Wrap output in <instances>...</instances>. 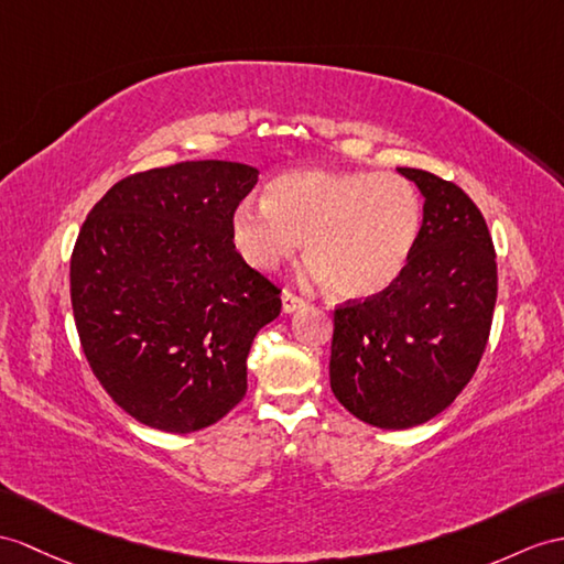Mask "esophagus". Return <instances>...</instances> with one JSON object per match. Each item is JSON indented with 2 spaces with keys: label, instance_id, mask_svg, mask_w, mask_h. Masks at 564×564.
Masks as SVG:
<instances>
[{
  "label": "esophagus",
  "instance_id": "34e87169",
  "mask_svg": "<svg viewBox=\"0 0 564 564\" xmlns=\"http://www.w3.org/2000/svg\"><path fill=\"white\" fill-rule=\"evenodd\" d=\"M301 306H304V299L296 296V294L290 292V290L282 292V311H284V313H294V311L301 308Z\"/></svg>",
  "mask_w": 564,
  "mask_h": 564
}]
</instances>
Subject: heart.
Masks as SVG:
<instances>
[{
  "label": "heart",
  "mask_w": 564,
  "mask_h": 564,
  "mask_svg": "<svg viewBox=\"0 0 564 564\" xmlns=\"http://www.w3.org/2000/svg\"><path fill=\"white\" fill-rule=\"evenodd\" d=\"M421 219L416 188L397 174L290 172L270 182L263 205H239L231 239L260 272L280 268L304 239L308 280L351 301L386 292L400 278Z\"/></svg>",
  "instance_id": "heart-1"
}]
</instances>
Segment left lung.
<instances>
[{"instance_id": "8db88e82", "label": "left lung", "mask_w": 564, "mask_h": 564, "mask_svg": "<svg viewBox=\"0 0 564 564\" xmlns=\"http://www.w3.org/2000/svg\"><path fill=\"white\" fill-rule=\"evenodd\" d=\"M423 194L409 263L386 292L335 306L329 388L349 414L402 431L447 409L486 351L498 299L496 246L464 191L397 167Z\"/></svg>"}]
</instances>
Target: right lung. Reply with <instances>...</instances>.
Listing matches in <instances>:
<instances>
[{
	"mask_svg": "<svg viewBox=\"0 0 564 564\" xmlns=\"http://www.w3.org/2000/svg\"><path fill=\"white\" fill-rule=\"evenodd\" d=\"M258 170L200 160L123 176L93 205L72 253L88 366L129 416L194 433L246 394V359L280 290L246 265L231 217Z\"/></svg>",
	"mask_w": 564,
	"mask_h": 564,
	"instance_id": "1",
	"label": "right lung"
}]
</instances>
